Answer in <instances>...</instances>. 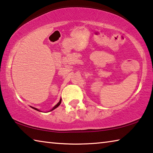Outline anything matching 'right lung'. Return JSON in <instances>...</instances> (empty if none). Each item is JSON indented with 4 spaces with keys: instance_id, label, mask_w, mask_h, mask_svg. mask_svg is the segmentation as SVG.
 Instances as JSON below:
<instances>
[{
    "instance_id": "obj_1",
    "label": "right lung",
    "mask_w": 153,
    "mask_h": 153,
    "mask_svg": "<svg viewBox=\"0 0 153 153\" xmlns=\"http://www.w3.org/2000/svg\"><path fill=\"white\" fill-rule=\"evenodd\" d=\"M60 103H61V99H60V101H59V103H58L57 104H56V105L55 106H54V107H53V108L52 109V110H51L50 111H52V110H54V109H56V108H58V107H59V106L60 105ZM31 108H33V109H35V110H37V111H40L39 110H38V109L37 108H33V107H31Z\"/></svg>"
}]
</instances>
